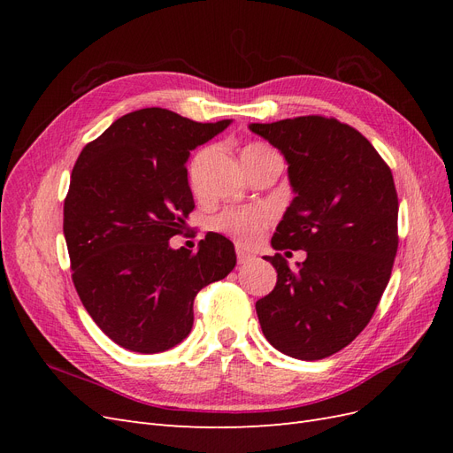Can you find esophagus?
<instances>
[{"instance_id":"1","label":"esophagus","mask_w":453,"mask_h":453,"mask_svg":"<svg viewBox=\"0 0 453 453\" xmlns=\"http://www.w3.org/2000/svg\"><path fill=\"white\" fill-rule=\"evenodd\" d=\"M236 257H238V265H245L250 263V260H253V255L245 251L242 245H236Z\"/></svg>"}]
</instances>
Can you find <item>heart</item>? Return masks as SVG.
Masks as SVG:
<instances>
[{"label":"heart","instance_id":"heart-1","mask_svg":"<svg viewBox=\"0 0 453 453\" xmlns=\"http://www.w3.org/2000/svg\"><path fill=\"white\" fill-rule=\"evenodd\" d=\"M260 150H268V147L248 145L243 149V153H260ZM270 219L272 213L266 208H228L215 217L213 226L243 243H251L260 236V232L270 223Z\"/></svg>","mask_w":453,"mask_h":453}]
</instances>
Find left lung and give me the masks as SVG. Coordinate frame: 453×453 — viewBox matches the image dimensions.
Masks as SVG:
<instances>
[{
  "instance_id": "8db88e82",
  "label": "left lung",
  "mask_w": 453,
  "mask_h": 453,
  "mask_svg": "<svg viewBox=\"0 0 453 453\" xmlns=\"http://www.w3.org/2000/svg\"><path fill=\"white\" fill-rule=\"evenodd\" d=\"M250 130L281 150L296 195L272 248L308 253L295 270L281 253L266 257L278 281L257 300L258 323L289 357L325 359L359 336L391 278L399 248L393 173L361 132L336 119L253 122Z\"/></svg>"
}]
</instances>
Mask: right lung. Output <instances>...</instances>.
I'll return each mask as SVG.
<instances>
[{
	"label": "right lung",
	"instance_id": "1",
	"mask_svg": "<svg viewBox=\"0 0 453 453\" xmlns=\"http://www.w3.org/2000/svg\"><path fill=\"white\" fill-rule=\"evenodd\" d=\"M230 122L145 107L81 150L64 200L72 280L94 323L120 348L160 353L180 344L193 328L198 291L236 266L234 243L215 232L196 253L170 248L195 210L190 150Z\"/></svg>",
	"mask_w": 453,
	"mask_h": 453
}]
</instances>
